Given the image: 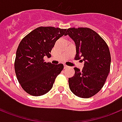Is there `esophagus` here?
I'll return each mask as SVG.
<instances>
[{
  "label": "esophagus",
  "instance_id": "34e87169",
  "mask_svg": "<svg viewBox=\"0 0 122 122\" xmlns=\"http://www.w3.org/2000/svg\"><path fill=\"white\" fill-rule=\"evenodd\" d=\"M68 67V66H67V65H64V68H67Z\"/></svg>",
  "mask_w": 122,
  "mask_h": 122
}]
</instances>
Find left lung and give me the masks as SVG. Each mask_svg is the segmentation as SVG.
Listing matches in <instances>:
<instances>
[{
    "label": "left lung",
    "instance_id": "1",
    "mask_svg": "<svg viewBox=\"0 0 122 122\" xmlns=\"http://www.w3.org/2000/svg\"><path fill=\"white\" fill-rule=\"evenodd\" d=\"M68 35L76 44L75 60H84L82 71L74 68L75 73L68 79L71 91L78 97L89 98L102 89L111 68V54L105 41L92 29L69 28Z\"/></svg>",
    "mask_w": 122,
    "mask_h": 122
}]
</instances>
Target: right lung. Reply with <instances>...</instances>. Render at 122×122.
Wrapping results in <instances>:
<instances>
[{"mask_svg": "<svg viewBox=\"0 0 122 122\" xmlns=\"http://www.w3.org/2000/svg\"><path fill=\"white\" fill-rule=\"evenodd\" d=\"M66 29L40 27L22 38L16 54L15 70L18 82L25 92L35 97L47 93L63 65L46 62L44 57L50 52L59 38L66 35Z\"/></svg>", "mask_w": 122, "mask_h": 122, "instance_id": "right-lung-1", "label": "right lung"}]
</instances>
